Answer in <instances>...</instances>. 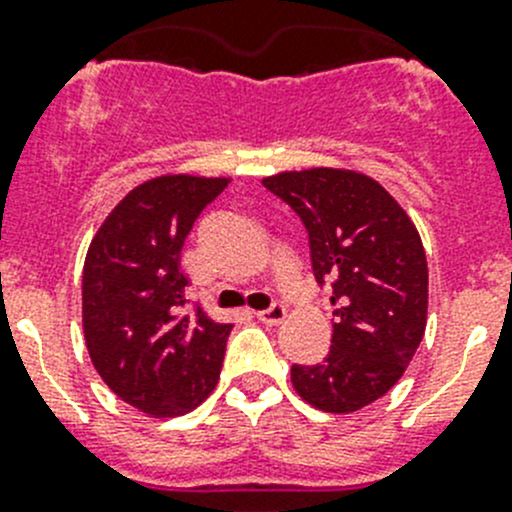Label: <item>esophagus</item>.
Wrapping results in <instances>:
<instances>
[{
	"mask_svg": "<svg viewBox=\"0 0 512 512\" xmlns=\"http://www.w3.org/2000/svg\"><path fill=\"white\" fill-rule=\"evenodd\" d=\"M287 317V307L282 302H272L270 307L262 309V312H257V319H260L262 324H282Z\"/></svg>",
	"mask_w": 512,
	"mask_h": 512,
	"instance_id": "esophagus-1",
	"label": "esophagus"
}]
</instances>
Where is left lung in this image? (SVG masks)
I'll return each mask as SVG.
<instances>
[{"label":"left lung","instance_id":"1","mask_svg":"<svg viewBox=\"0 0 512 512\" xmlns=\"http://www.w3.org/2000/svg\"><path fill=\"white\" fill-rule=\"evenodd\" d=\"M302 220L314 280L332 287L334 334L317 364H294L307 404L352 414L381 399L414 359L428 309V267L409 215L376 180L312 168L262 180Z\"/></svg>","mask_w":512,"mask_h":512}]
</instances>
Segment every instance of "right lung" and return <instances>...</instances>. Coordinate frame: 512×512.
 <instances>
[{"label": "right lung", "instance_id": "add662e5", "mask_svg": "<svg viewBox=\"0 0 512 512\" xmlns=\"http://www.w3.org/2000/svg\"><path fill=\"white\" fill-rule=\"evenodd\" d=\"M225 178L165 175L116 205L84 265V337L108 389L151 416L203 404L220 379L232 324L188 299L180 250Z\"/></svg>", "mask_w": 512, "mask_h": 512}]
</instances>
